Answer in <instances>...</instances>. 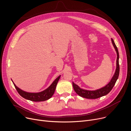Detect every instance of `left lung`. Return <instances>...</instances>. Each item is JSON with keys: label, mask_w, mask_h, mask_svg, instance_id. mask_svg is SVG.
I'll list each match as a JSON object with an SVG mask.
<instances>
[{"label": "left lung", "mask_w": 131, "mask_h": 131, "mask_svg": "<svg viewBox=\"0 0 131 131\" xmlns=\"http://www.w3.org/2000/svg\"><path fill=\"white\" fill-rule=\"evenodd\" d=\"M112 40V44L115 48V49L117 53V60H116V68L115 72L112 77L111 81L104 87H102L100 89H97L95 90H84L80 88L77 84H75L73 82V86L74 90L76 93L79 95L81 97L85 98L86 99H97L100 97H102V96L106 95L110 91L112 90V89L113 88L115 85L116 81L117 80L119 73V53L118 51V49L117 48L114 41L113 39Z\"/></svg>", "instance_id": "obj_1"}]
</instances>
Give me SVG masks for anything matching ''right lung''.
Returning <instances> with one entry per match:
<instances>
[{"mask_svg":"<svg viewBox=\"0 0 131 131\" xmlns=\"http://www.w3.org/2000/svg\"><path fill=\"white\" fill-rule=\"evenodd\" d=\"M60 78V75L59 76L57 79H56V80L52 82L51 84L48 88H47L46 90L41 92H36V93L28 92L24 91L21 90L20 89H19L18 87H17L15 84V83H14V82L12 81H12L13 82V83L18 93L20 94V95H21L23 98L32 101L38 102V101H43L47 100L52 97L53 94H54L55 90H56V88Z\"/></svg>","mask_w":131,"mask_h":131,"instance_id":"1","label":"right lung"}]
</instances>
